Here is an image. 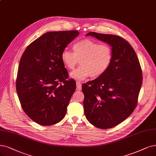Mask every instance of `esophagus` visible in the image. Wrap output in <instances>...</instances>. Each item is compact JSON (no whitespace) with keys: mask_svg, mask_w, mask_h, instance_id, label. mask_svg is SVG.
Returning a JSON list of instances; mask_svg holds the SVG:
<instances>
[{"mask_svg":"<svg viewBox=\"0 0 156 156\" xmlns=\"http://www.w3.org/2000/svg\"><path fill=\"white\" fill-rule=\"evenodd\" d=\"M76 89L78 90H80L82 89V85L79 82H76Z\"/></svg>","mask_w":156,"mask_h":156,"instance_id":"esophagus-1","label":"esophagus"}]
</instances>
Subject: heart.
<instances>
[{
  "label": "heart",
  "mask_w": 156,
  "mask_h": 156,
  "mask_svg": "<svg viewBox=\"0 0 156 156\" xmlns=\"http://www.w3.org/2000/svg\"><path fill=\"white\" fill-rule=\"evenodd\" d=\"M73 51L64 49L60 58L64 66L73 70L80 60V66L71 73V78L83 80L87 77L96 78L105 74L110 67L113 58L112 48L108 44H100L90 39H83L75 43Z\"/></svg>",
  "instance_id": "1"
}]
</instances>
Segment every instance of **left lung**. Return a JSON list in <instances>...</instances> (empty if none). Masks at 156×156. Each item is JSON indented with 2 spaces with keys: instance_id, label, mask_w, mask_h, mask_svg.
Returning a JSON list of instances; mask_svg holds the SVG:
<instances>
[{
  "instance_id": "8db88e82",
  "label": "left lung",
  "mask_w": 156,
  "mask_h": 156,
  "mask_svg": "<svg viewBox=\"0 0 156 156\" xmlns=\"http://www.w3.org/2000/svg\"><path fill=\"white\" fill-rule=\"evenodd\" d=\"M111 45L113 58L107 72L82 85L85 117L96 127L107 129L121 123L133 112L142 84V71L136 52L122 37L90 32Z\"/></svg>"
}]
</instances>
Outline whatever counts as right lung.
<instances>
[{
    "label": "right lung",
    "mask_w": 156,
    "mask_h": 156,
    "mask_svg": "<svg viewBox=\"0 0 156 156\" xmlns=\"http://www.w3.org/2000/svg\"><path fill=\"white\" fill-rule=\"evenodd\" d=\"M78 31L45 33L29 45L20 60L16 89L22 109L37 123L50 126L65 117L76 90L60 58Z\"/></svg>",
    "instance_id": "right-lung-1"
}]
</instances>
